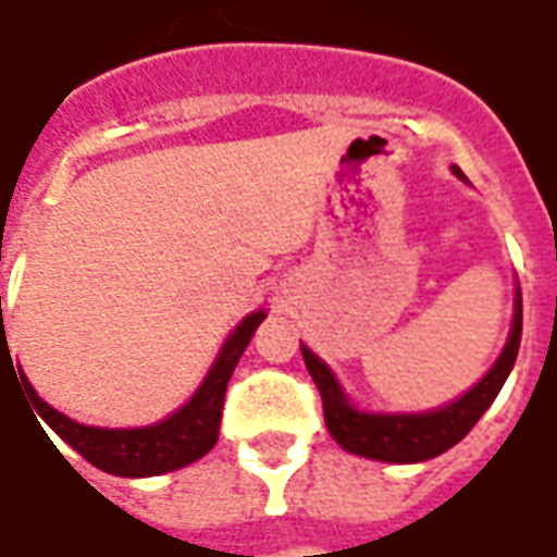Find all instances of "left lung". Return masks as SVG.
I'll list each match as a JSON object with an SVG mask.
<instances>
[{"label": "left lung", "mask_w": 557, "mask_h": 557, "mask_svg": "<svg viewBox=\"0 0 557 557\" xmlns=\"http://www.w3.org/2000/svg\"><path fill=\"white\" fill-rule=\"evenodd\" d=\"M458 177H465L461 169H453ZM522 344V292L516 298V317H512V332L500 352V359L492 364V371L482 376L468 395L453 400L449 407H441L434 413H413V416H376L361 413L337 386L334 373L322 361L301 346V356L319 395H322V413L325 425L334 441L344 446L346 453L376 458V461H395V465H413V461H428L434 455L453 449L455 443L468 434L470 428L480 422V416L492 407L497 392L504 386V380L516 364Z\"/></svg>", "instance_id": "1"}]
</instances>
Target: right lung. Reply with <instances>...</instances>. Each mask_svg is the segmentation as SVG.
<instances>
[{
  "instance_id": "obj_1",
  "label": "right lung",
  "mask_w": 557,
  "mask_h": 557,
  "mask_svg": "<svg viewBox=\"0 0 557 557\" xmlns=\"http://www.w3.org/2000/svg\"><path fill=\"white\" fill-rule=\"evenodd\" d=\"M265 319L262 310H256L240 322L235 334L225 341L220 359L213 361L208 380L201 383L196 398L177 413L162 419L157 425L147 428H89L77 425L75 419L57 413L50 404L38 398L33 386L26 383V395H33V407L38 416L48 422L62 441L69 443L75 453L87 458L89 465H96L104 473L114 476H159L169 470L186 468L198 461L201 455L213 449V443L220 437V419H223L225 386L232 380V371L238 364L240 352L250 344L252 332L259 329V322Z\"/></svg>"
}]
</instances>
